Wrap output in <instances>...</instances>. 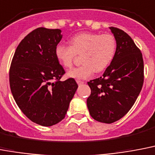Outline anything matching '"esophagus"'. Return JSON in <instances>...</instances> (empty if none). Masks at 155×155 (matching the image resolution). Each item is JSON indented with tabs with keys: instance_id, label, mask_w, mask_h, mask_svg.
Segmentation results:
<instances>
[{
	"instance_id": "34e87169",
	"label": "esophagus",
	"mask_w": 155,
	"mask_h": 155,
	"mask_svg": "<svg viewBox=\"0 0 155 155\" xmlns=\"http://www.w3.org/2000/svg\"><path fill=\"white\" fill-rule=\"evenodd\" d=\"M77 83H78L79 85H82V84H84V81H81V80H77Z\"/></svg>"
}]
</instances>
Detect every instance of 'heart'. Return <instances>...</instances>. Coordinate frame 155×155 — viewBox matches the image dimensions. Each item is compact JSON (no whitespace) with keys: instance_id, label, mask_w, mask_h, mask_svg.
<instances>
[{"instance_id":"b5f03b06","label":"heart","mask_w":155,"mask_h":155,"mask_svg":"<svg viewBox=\"0 0 155 155\" xmlns=\"http://www.w3.org/2000/svg\"><path fill=\"white\" fill-rule=\"evenodd\" d=\"M70 44L58 45L55 55L65 69L72 68L77 55H81L82 65L67 74L69 78L76 79L89 78L95 71L105 70L114 58L117 49L116 39L110 33H78L70 39Z\"/></svg>"}]
</instances>
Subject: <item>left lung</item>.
Here are the masks:
<instances>
[{"label": "left lung", "instance_id": "left-lung-1", "mask_svg": "<svg viewBox=\"0 0 155 155\" xmlns=\"http://www.w3.org/2000/svg\"><path fill=\"white\" fill-rule=\"evenodd\" d=\"M117 49L102 77L88 82L91 94L87 107L97 122L113 123L127 114L141 92L144 81V64L140 49L124 31L110 27Z\"/></svg>", "mask_w": 155, "mask_h": 155}]
</instances>
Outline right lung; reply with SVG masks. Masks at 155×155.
<instances>
[{
	"label": "right lung",
	"mask_w": 155,
	"mask_h": 155,
	"mask_svg": "<svg viewBox=\"0 0 155 155\" xmlns=\"http://www.w3.org/2000/svg\"><path fill=\"white\" fill-rule=\"evenodd\" d=\"M61 29L38 28L18 45L9 69V84L16 103L32 122L51 127L65 117L78 85L74 78L61 81L65 70L55 49Z\"/></svg>",
	"instance_id": "obj_1"
}]
</instances>
